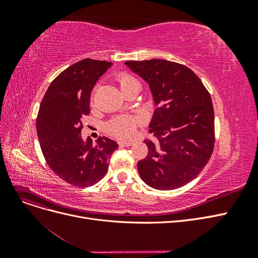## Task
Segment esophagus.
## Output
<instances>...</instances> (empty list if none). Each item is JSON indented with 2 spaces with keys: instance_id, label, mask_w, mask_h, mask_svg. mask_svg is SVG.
<instances>
[{
  "instance_id": "1",
  "label": "esophagus",
  "mask_w": 258,
  "mask_h": 258,
  "mask_svg": "<svg viewBox=\"0 0 258 258\" xmlns=\"http://www.w3.org/2000/svg\"><path fill=\"white\" fill-rule=\"evenodd\" d=\"M132 144H134V142L131 141H119L120 146H131Z\"/></svg>"
}]
</instances>
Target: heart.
<instances>
[{
  "mask_svg": "<svg viewBox=\"0 0 258 258\" xmlns=\"http://www.w3.org/2000/svg\"><path fill=\"white\" fill-rule=\"evenodd\" d=\"M138 82L135 77L129 74L122 73L118 76V83L121 90L128 86ZM141 123V118L130 115L117 116L107 124V129L113 136L118 139H129L136 134L138 124Z\"/></svg>",
  "mask_w": 258,
  "mask_h": 258,
  "instance_id": "b5f03b06",
  "label": "heart"
}]
</instances>
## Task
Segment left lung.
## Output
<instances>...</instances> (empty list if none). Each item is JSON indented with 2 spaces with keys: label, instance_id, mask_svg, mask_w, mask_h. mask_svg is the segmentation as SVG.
I'll return each instance as SVG.
<instances>
[{
  "label": "left lung",
  "instance_id": "8db88e82",
  "mask_svg": "<svg viewBox=\"0 0 258 258\" xmlns=\"http://www.w3.org/2000/svg\"><path fill=\"white\" fill-rule=\"evenodd\" d=\"M147 84L156 110L145 140L146 157L139 174L155 189L178 188L196 177L214 148V111L210 93L189 68L152 59L124 62Z\"/></svg>",
  "mask_w": 258,
  "mask_h": 258
}]
</instances>
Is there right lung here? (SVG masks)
Masks as SVG:
<instances>
[{
  "mask_svg": "<svg viewBox=\"0 0 258 258\" xmlns=\"http://www.w3.org/2000/svg\"><path fill=\"white\" fill-rule=\"evenodd\" d=\"M112 62L84 59L54 79L42 100L36 132L42 153L50 169L67 183L92 186L108 169V159L118 144L106 137L82 138V120L89 115V100L98 80Z\"/></svg>",
  "mask_w": 258,
  "mask_h": 258,
  "instance_id": "add662e5",
  "label": "right lung"
}]
</instances>
